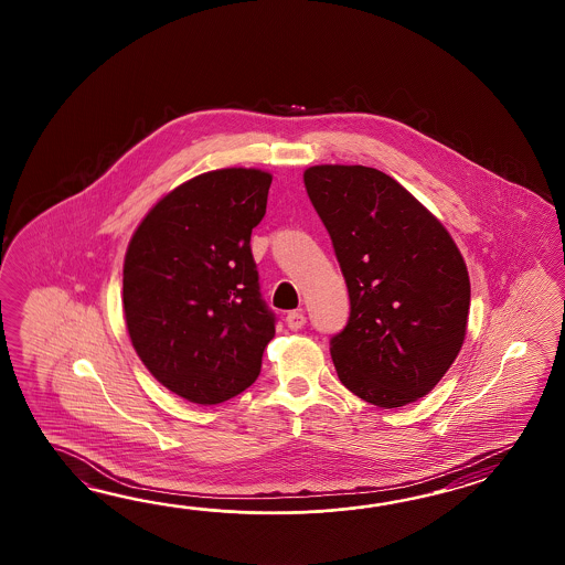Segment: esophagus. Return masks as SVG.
Instances as JSON below:
<instances>
[{
    "instance_id": "34e87169",
    "label": "esophagus",
    "mask_w": 565,
    "mask_h": 565,
    "mask_svg": "<svg viewBox=\"0 0 565 565\" xmlns=\"http://www.w3.org/2000/svg\"><path fill=\"white\" fill-rule=\"evenodd\" d=\"M307 323V317H305V312L302 311H292L287 315V324L288 329H292V331H299L302 329V324Z\"/></svg>"
}]
</instances>
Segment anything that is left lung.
Instances as JSON below:
<instances>
[{"instance_id": "8db88e82", "label": "left lung", "mask_w": 565, "mask_h": 565, "mask_svg": "<svg viewBox=\"0 0 565 565\" xmlns=\"http://www.w3.org/2000/svg\"><path fill=\"white\" fill-rule=\"evenodd\" d=\"M305 188L348 282L349 321L331 337L341 384L380 408L416 402L467 335L470 280L457 244L384 171L315 166Z\"/></svg>"}]
</instances>
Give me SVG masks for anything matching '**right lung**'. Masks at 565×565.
Here are the masks:
<instances>
[{"instance_id": "1", "label": "right lung", "mask_w": 565, "mask_h": 565, "mask_svg": "<svg viewBox=\"0 0 565 565\" xmlns=\"http://www.w3.org/2000/svg\"><path fill=\"white\" fill-rule=\"evenodd\" d=\"M273 175L207 171L181 183L135 230L122 266L132 348L169 392L220 404L256 382L275 337L250 248Z\"/></svg>"}]
</instances>
